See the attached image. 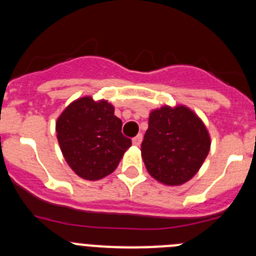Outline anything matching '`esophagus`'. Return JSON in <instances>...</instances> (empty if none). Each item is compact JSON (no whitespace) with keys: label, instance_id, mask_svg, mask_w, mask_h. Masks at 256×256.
Instances as JSON below:
<instances>
[{"label":"esophagus","instance_id":"34e87169","mask_svg":"<svg viewBox=\"0 0 256 256\" xmlns=\"http://www.w3.org/2000/svg\"><path fill=\"white\" fill-rule=\"evenodd\" d=\"M141 142H142V134H137L134 138L132 140L133 146H140V144H141Z\"/></svg>","mask_w":256,"mask_h":256}]
</instances>
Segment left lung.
Listing matches in <instances>:
<instances>
[{
  "instance_id": "1",
  "label": "left lung",
  "mask_w": 256,
  "mask_h": 256,
  "mask_svg": "<svg viewBox=\"0 0 256 256\" xmlns=\"http://www.w3.org/2000/svg\"><path fill=\"white\" fill-rule=\"evenodd\" d=\"M210 136L187 106H162L150 112L141 155L152 178L166 186L188 182L210 150Z\"/></svg>"
}]
</instances>
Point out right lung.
Instances as JSON below:
<instances>
[{
	"instance_id": "1",
	"label": "right lung",
	"mask_w": 256,
	"mask_h": 256,
	"mask_svg": "<svg viewBox=\"0 0 256 256\" xmlns=\"http://www.w3.org/2000/svg\"><path fill=\"white\" fill-rule=\"evenodd\" d=\"M114 106L91 96L73 101L56 122L61 152L74 173L97 180L115 170L132 141L122 133Z\"/></svg>"
}]
</instances>
